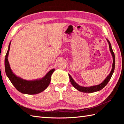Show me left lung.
<instances>
[{"mask_svg":"<svg viewBox=\"0 0 124 124\" xmlns=\"http://www.w3.org/2000/svg\"><path fill=\"white\" fill-rule=\"evenodd\" d=\"M107 40L108 41V44H109L110 51V52H111V55H112V58H113V63H112V69L111 70V71H110L109 75L107 76L106 78L103 81L101 84H100L99 85L89 86V87H84V86H81L79 85L77 83H76L75 82V81L73 79V78H72L71 76H70V75L69 74L71 83L72 86L74 87L76 89H77L78 91L81 92H83V93H93V92L99 91L100 90H101L104 87L107 85V84L108 83L109 80H110V79H111L113 73H114V70H115V56L114 53L112 51L111 44H110V41L108 40V39H107Z\"/></svg>","mask_w":124,"mask_h":124,"instance_id":"obj_1","label":"left lung"}]
</instances>
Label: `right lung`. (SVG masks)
Here are the masks:
<instances>
[{"mask_svg": "<svg viewBox=\"0 0 124 124\" xmlns=\"http://www.w3.org/2000/svg\"><path fill=\"white\" fill-rule=\"evenodd\" d=\"M10 43L11 41H10L9 43L5 59V72L10 82L17 91L23 94L29 95L37 94L45 90L51 82V76L55 69H52L49 71L46 75L42 78L37 79L35 80H25L22 78L18 77L12 71L8 60Z\"/></svg>", "mask_w": 124, "mask_h": 124, "instance_id": "add662e5", "label": "right lung"}]
</instances>
